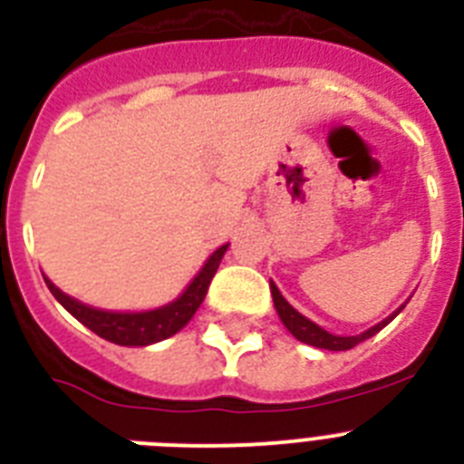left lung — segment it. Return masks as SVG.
Masks as SVG:
<instances>
[{
    "label": "left lung",
    "instance_id": "left-lung-1",
    "mask_svg": "<svg viewBox=\"0 0 464 464\" xmlns=\"http://www.w3.org/2000/svg\"><path fill=\"white\" fill-rule=\"evenodd\" d=\"M269 288H272L274 306H276L278 318H281L283 325L288 327L290 334H293L295 339H299L302 343H309V346H315V348H325V351H348V348L358 346V343L364 342V339L374 337L376 332L383 330V327L388 325V323H391L397 314H400L401 306H404L401 304L395 314L388 315L385 321H381L379 325L370 327V330L362 332V334H355V337H339V334H332V332L323 330L321 325H315L314 321H309V318L299 314L297 309H293V306L285 302V297L278 293V288L274 285V281H269Z\"/></svg>",
    "mask_w": 464,
    "mask_h": 464
}]
</instances>
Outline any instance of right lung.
<instances>
[{"instance_id":"right-lung-1","label":"right lung","mask_w":464,"mask_h":464,"mask_svg":"<svg viewBox=\"0 0 464 464\" xmlns=\"http://www.w3.org/2000/svg\"><path fill=\"white\" fill-rule=\"evenodd\" d=\"M227 246H220L218 251H213L208 256V260L204 262V267L199 269L192 283L183 290L181 297H176L169 304L160 306L153 311H139V314H118V311H104L94 309V306L83 304L79 299L69 297L63 290L57 288L55 283L46 281L48 290L53 293V297L69 311V314L76 318V321L83 323L88 330H92L94 334H100L102 339L111 343H118V346H149V343L162 342V339L171 337L179 330L188 325L195 311L199 309V304L207 297L208 283H211L213 274L218 269L220 260H223Z\"/></svg>"}]
</instances>
